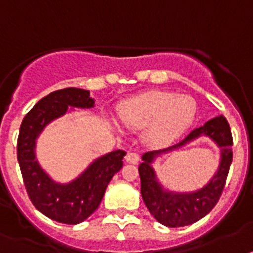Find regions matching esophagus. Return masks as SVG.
<instances>
[{
  "label": "esophagus",
  "mask_w": 253,
  "mask_h": 253,
  "mask_svg": "<svg viewBox=\"0 0 253 253\" xmlns=\"http://www.w3.org/2000/svg\"><path fill=\"white\" fill-rule=\"evenodd\" d=\"M125 159H126L127 162H130V164H137L139 160H140V157H139V155L135 153V152H128Z\"/></svg>",
  "instance_id": "obj_1"
}]
</instances>
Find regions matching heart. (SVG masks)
<instances>
[{
  "label": "heart",
  "mask_w": 253,
  "mask_h": 253,
  "mask_svg": "<svg viewBox=\"0 0 253 253\" xmlns=\"http://www.w3.org/2000/svg\"><path fill=\"white\" fill-rule=\"evenodd\" d=\"M196 116V101L187 94L151 91L123 102L120 117L127 127L141 128L143 140L151 147H164L175 140Z\"/></svg>",
  "instance_id": "b5f03b06"
}]
</instances>
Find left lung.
<instances>
[{
	"instance_id": "obj_1",
	"label": "left lung",
	"mask_w": 253,
	"mask_h": 253,
	"mask_svg": "<svg viewBox=\"0 0 253 253\" xmlns=\"http://www.w3.org/2000/svg\"><path fill=\"white\" fill-rule=\"evenodd\" d=\"M208 136L221 148V161L217 173L208 184L194 193H173L165 190L155 176L151 164L162 153L183 146L195 138ZM233 136L229 122L223 116L213 120L191 131L183 140L161 151L147 152L141 156L139 175L141 180V196L148 211L160 223L168 227L187 226L208 214L218 203L226 183L230 165L233 161Z\"/></svg>"
}]
</instances>
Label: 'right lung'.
I'll use <instances>...</instances> for the list:
<instances>
[{
    "label": "right lung",
    "mask_w": 253,
    "mask_h": 253,
    "mask_svg": "<svg viewBox=\"0 0 253 253\" xmlns=\"http://www.w3.org/2000/svg\"><path fill=\"white\" fill-rule=\"evenodd\" d=\"M94 100L89 91L65 88L45 96L31 109L20 125L16 156L27 194L35 208L48 218L67 225L87 219L98 208L113 175L123 166L125 151H113L94 160L77 179L57 183L39 165L36 139L52 121L65 116L70 108L89 109Z\"/></svg>",
    "instance_id": "right-lung-1"
}]
</instances>
